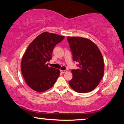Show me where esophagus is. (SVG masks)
I'll return each instance as SVG.
<instances>
[{"label": "esophagus", "mask_w": 124, "mask_h": 124, "mask_svg": "<svg viewBox=\"0 0 124 124\" xmlns=\"http://www.w3.org/2000/svg\"><path fill=\"white\" fill-rule=\"evenodd\" d=\"M60 72L62 73H65L67 72V70H60Z\"/></svg>", "instance_id": "1"}]
</instances>
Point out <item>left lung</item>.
<instances>
[{
    "label": "left lung",
    "instance_id": "8db88e82",
    "mask_svg": "<svg viewBox=\"0 0 124 124\" xmlns=\"http://www.w3.org/2000/svg\"><path fill=\"white\" fill-rule=\"evenodd\" d=\"M73 55L78 69H72L73 78L69 81L70 87L79 93H89L99 85L104 75L103 56L95 44L89 39L68 37Z\"/></svg>",
    "mask_w": 124,
    "mask_h": 124
}]
</instances>
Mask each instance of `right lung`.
I'll use <instances>...</instances> for the list:
<instances>
[{
    "label": "right lung",
    "mask_w": 124,
    "mask_h": 124,
    "mask_svg": "<svg viewBox=\"0 0 124 124\" xmlns=\"http://www.w3.org/2000/svg\"><path fill=\"white\" fill-rule=\"evenodd\" d=\"M61 36L43 32L30 44L21 63L22 74L27 85L37 92H44L52 87L60 75V70L49 67L54 47L64 39Z\"/></svg>",
    "instance_id": "right-lung-1"
}]
</instances>
